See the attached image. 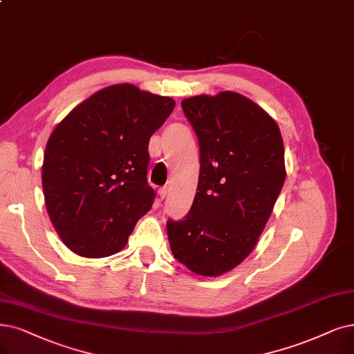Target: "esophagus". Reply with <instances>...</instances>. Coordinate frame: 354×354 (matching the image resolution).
I'll return each instance as SVG.
<instances>
[{"instance_id": "obj_1", "label": "esophagus", "mask_w": 354, "mask_h": 354, "mask_svg": "<svg viewBox=\"0 0 354 354\" xmlns=\"http://www.w3.org/2000/svg\"><path fill=\"white\" fill-rule=\"evenodd\" d=\"M165 196H167V187H161L158 190V199L162 201V199H165Z\"/></svg>"}]
</instances>
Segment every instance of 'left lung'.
<instances>
[{
  "label": "left lung",
  "instance_id": "obj_1",
  "mask_svg": "<svg viewBox=\"0 0 354 354\" xmlns=\"http://www.w3.org/2000/svg\"><path fill=\"white\" fill-rule=\"evenodd\" d=\"M181 107L201 149L193 205L167 222L174 257L201 276H221L244 261L286 178L277 123L250 98L222 91L185 98Z\"/></svg>",
  "mask_w": 354,
  "mask_h": 354
}]
</instances>
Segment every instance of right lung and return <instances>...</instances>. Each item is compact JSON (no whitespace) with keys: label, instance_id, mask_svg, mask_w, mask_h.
<instances>
[{"label":"right lung","instance_id":"right-lung-1","mask_svg":"<svg viewBox=\"0 0 354 354\" xmlns=\"http://www.w3.org/2000/svg\"><path fill=\"white\" fill-rule=\"evenodd\" d=\"M176 102L132 84L94 93L53 129L41 186L62 243L87 259L120 251L153 203L148 185L149 138Z\"/></svg>","mask_w":354,"mask_h":354}]
</instances>
